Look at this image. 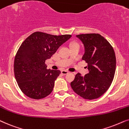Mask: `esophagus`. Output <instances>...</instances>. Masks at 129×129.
<instances>
[{"mask_svg":"<svg viewBox=\"0 0 129 129\" xmlns=\"http://www.w3.org/2000/svg\"><path fill=\"white\" fill-rule=\"evenodd\" d=\"M61 73L63 75H66L67 74L69 73V72L68 71H67V70H62V71H61Z\"/></svg>","mask_w":129,"mask_h":129,"instance_id":"esophagus-1","label":"esophagus"}]
</instances>
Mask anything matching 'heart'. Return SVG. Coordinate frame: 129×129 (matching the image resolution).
<instances>
[{
    "label": "heart",
    "instance_id": "b5f03b06",
    "mask_svg": "<svg viewBox=\"0 0 129 129\" xmlns=\"http://www.w3.org/2000/svg\"><path fill=\"white\" fill-rule=\"evenodd\" d=\"M75 45V44H73V45Z\"/></svg>",
    "mask_w": 129,
    "mask_h": 129
}]
</instances>
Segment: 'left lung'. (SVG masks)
<instances>
[{"mask_svg": "<svg viewBox=\"0 0 129 129\" xmlns=\"http://www.w3.org/2000/svg\"><path fill=\"white\" fill-rule=\"evenodd\" d=\"M76 37L84 45L82 59L88 63L89 73L84 77L77 74L71 82V88L83 99H97L109 88L114 78L116 67L114 49L100 34H81Z\"/></svg>", "mask_w": 129, "mask_h": 129, "instance_id": "left-lung-1", "label": "left lung"}]
</instances>
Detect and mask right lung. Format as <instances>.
Here are the masks:
<instances>
[{
	"label": "right lung",
	"instance_id": "right-lung-1",
	"mask_svg": "<svg viewBox=\"0 0 129 129\" xmlns=\"http://www.w3.org/2000/svg\"><path fill=\"white\" fill-rule=\"evenodd\" d=\"M71 37L36 32L23 41L15 56L14 73L19 87L26 95L38 100L51 93L61 71L47 70L45 62Z\"/></svg>",
	"mask_w": 129,
	"mask_h": 129
}]
</instances>
